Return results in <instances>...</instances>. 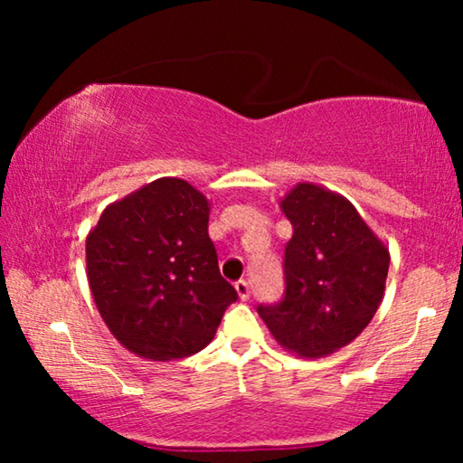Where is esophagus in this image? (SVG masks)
Instances as JSON below:
<instances>
[{
    "label": "esophagus",
    "mask_w": 463,
    "mask_h": 463,
    "mask_svg": "<svg viewBox=\"0 0 463 463\" xmlns=\"http://www.w3.org/2000/svg\"><path fill=\"white\" fill-rule=\"evenodd\" d=\"M236 293H238L240 299L246 301L250 297V284L246 282V280H238L236 282Z\"/></svg>",
    "instance_id": "obj_1"
}]
</instances>
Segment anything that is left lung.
Segmentation results:
<instances>
[{
    "mask_svg": "<svg viewBox=\"0 0 463 463\" xmlns=\"http://www.w3.org/2000/svg\"><path fill=\"white\" fill-rule=\"evenodd\" d=\"M293 225L284 249V297L259 306L287 352L322 358L358 337L383 299L390 252L344 195L299 183L284 195Z\"/></svg>",
    "mask_w": 463,
    "mask_h": 463,
    "instance_id": "obj_1",
    "label": "left lung"
}]
</instances>
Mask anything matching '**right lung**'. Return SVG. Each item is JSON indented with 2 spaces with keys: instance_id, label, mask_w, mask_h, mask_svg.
Wrapping results in <instances>:
<instances>
[{
  "instance_id": "obj_1",
  "label": "right lung",
  "mask_w": 463,
  "mask_h": 463,
  "mask_svg": "<svg viewBox=\"0 0 463 463\" xmlns=\"http://www.w3.org/2000/svg\"><path fill=\"white\" fill-rule=\"evenodd\" d=\"M208 214L198 189L164 176L107 206L88 233L94 303L137 356L164 363L204 350L238 299L219 271Z\"/></svg>"
}]
</instances>
